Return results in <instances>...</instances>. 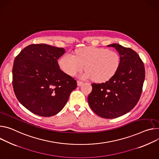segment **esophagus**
<instances>
[{
	"instance_id": "esophagus-1",
	"label": "esophagus",
	"mask_w": 159,
	"mask_h": 159,
	"mask_svg": "<svg viewBox=\"0 0 159 159\" xmlns=\"http://www.w3.org/2000/svg\"><path fill=\"white\" fill-rule=\"evenodd\" d=\"M77 85L78 86H80L82 85V84L83 83L82 81H80V80H77Z\"/></svg>"
}]
</instances>
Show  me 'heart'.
Returning <instances> with one entry per match:
<instances>
[{
    "label": "heart",
    "mask_w": 159,
    "mask_h": 159,
    "mask_svg": "<svg viewBox=\"0 0 159 159\" xmlns=\"http://www.w3.org/2000/svg\"><path fill=\"white\" fill-rule=\"evenodd\" d=\"M120 56L106 48L87 46L75 51L74 56L65 54L58 61L61 70L66 74L74 76L83 70L84 79H93L96 82L110 80L116 74L120 66Z\"/></svg>",
    "instance_id": "b5f03b06"
}]
</instances>
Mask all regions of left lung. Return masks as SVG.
<instances>
[{"mask_svg": "<svg viewBox=\"0 0 159 159\" xmlns=\"http://www.w3.org/2000/svg\"><path fill=\"white\" fill-rule=\"evenodd\" d=\"M120 56L116 74L102 84H93L88 101L93 111L105 119H114L126 114L138 103L145 78V66L133 49L119 44H110Z\"/></svg>", "mask_w": 159, "mask_h": 159, "instance_id": "obj_1", "label": "left lung"}]
</instances>
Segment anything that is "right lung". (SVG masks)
Returning <instances> with one entry per match:
<instances>
[{
  "instance_id": "right-lung-1",
  "label": "right lung",
  "mask_w": 159,
  "mask_h": 159,
  "mask_svg": "<svg viewBox=\"0 0 159 159\" xmlns=\"http://www.w3.org/2000/svg\"><path fill=\"white\" fill-rule=\"evenodd\" d=\"M65 49L45 44H31L15 57L14 92L20 103L42 117H51L65 107L77 82L60 68L57 60Z\"/></svg>"
}]
</instances>
